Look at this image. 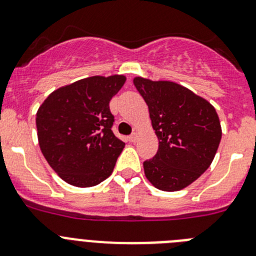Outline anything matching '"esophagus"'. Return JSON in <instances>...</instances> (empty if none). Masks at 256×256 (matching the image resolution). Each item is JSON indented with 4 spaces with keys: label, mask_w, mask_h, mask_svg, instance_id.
<instances>
[{
    "label": "esophagus",
    "mask_w": 256,
    "mask_h": 256,
    "mask_svg": "<svg viewBox=\"0 0 256 256\" xmlns=\"http://www.w3.org/2000/svg\"><path fill=\"white\" fill-rule=\"evenodd\" d=\"M137 140H138V134H137V133H132V134H130V137H128V140H130V142H133V144H134V142Z\"/></svg>",
    "instance_id": "esophagus-1"
}]
</instances>
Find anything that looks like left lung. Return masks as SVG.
Segmentation results:
<instances>
[{"label":"left lung","mask_w":256,"mask_h":256,"mask_svg":"<svg viewBox=\"0 0 256 256\" xmlns=\"http://www.w3.org/2000/svg\"><path fill=\"white\" fill-rule=\"evenodd\" d=\"M136 88L148 105L158 150L144 161L154 186L176 192L196 182L212 164L222 137L216 109L193 91L171 81L136 77Z\"/></svg>","instance_id":"obj_1"}]
</instances>
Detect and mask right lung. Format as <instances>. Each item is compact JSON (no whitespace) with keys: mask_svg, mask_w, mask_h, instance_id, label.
<instances>
[{"mask_svg":"<svg viewBox=\"0 0 256 256\" xmlns=\"http://www.w3.org/2000/svg\"><path fill=\"white\" fill-rule=\"evenodd\" d=\"M122 74L92 76L53 91L36 112L39 146L50 168L68 184L88 188L110 176L124 142L112 126V98Z\"/></svg>","mask_w":256,"mask_h":256,"instance_id":"add662e5","label":"right lung"}]
</instances>
